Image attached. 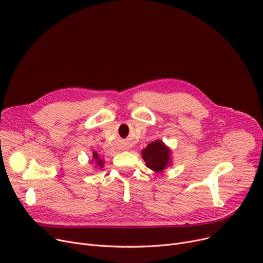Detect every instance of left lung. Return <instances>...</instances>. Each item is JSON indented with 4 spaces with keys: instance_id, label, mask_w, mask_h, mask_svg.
<instances>
[{
    "instance_id": "8db88e82",
    "label": "left lung",
    "mask_w": 263,
    "mask_h": 263,
    "mask_svg": "<svg viewBox=\"0 0 263 263\" xmlns=\"http://www.w3.org/2000/svg\"><path fill=\"white\" fill-rule=\"evenodd\" d=\"M170 150L161 141L150 143L143 151L142 156L146 166L154 172H163L170 164Z\"/></svg>"
}]
</instances>
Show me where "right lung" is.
<instances>
[{
    "mask_svg": "<svg viewBox=\"0 0 263 263\" xmlns=\"http://www.w3.org/2000/svg\"><path fill=\"white\" fill-rule=\"evenodd\" d=\"M93 159L96 160V162H97V164H98V165H102V164H103L102 161H101V159L98 157V154L93 153Z\"/></svg>",
    "mask_w": 263,
    "mask_h": 263,
    "instance_id": "obj_1",
    "label": "right lung"
}]
</instances>
